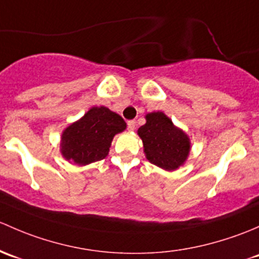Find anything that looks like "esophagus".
<instances>
[{
  "instance_id": "1",
  "label": "esophagus",
  "mask_w": 259,
  "mask_h": 259,
  "mask_svg": "<svg viewBox=\"0 0 259 259\" xmlns=\"http://www.w3.org/2000/svg\"><path fill=\"white\" fill-rule=\"evenodd\" d=\"M127 127H128L130 131H135L136 130V122L135 121H128V122H127Z\"/></svg>"
}]
</instances>
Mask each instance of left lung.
<instances>
[{
  "label": "left lung",
  "instance_id": "left-lung-1",
  "mask_svg": "<svg viewBox=\"0 0 259 259\" xmlns=\"http://www.w3.org/2000/svg\"><path fill=\"white\" fill-rule=\"evenodd\" d=\"M146 158L166 170H175L187 159L191 149L188 136L176 127L163 112L146 114V124L137 131Z\"/></svg>",
  "mask_w": 259,
  "mask_h": 259
}]
</instances>
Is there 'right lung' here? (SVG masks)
I'll return each mask as SVG.
<instances>
[{
  "mask_svg": "<svg viewBox=\"0 0 259 259\" xmlns=\"http://www.w3.org/2000/svg\"><path fill=\"white\" fill-rule=\"evenodd\" d=\"M126 130V122L107 107H92L70 124L61 137V153L78 166L106 158L114 136Z\"/></svg>",
  "mask_w": 259,
  "mask_h": 259,
  "instance_id": "1",
  "label": "right lung"
}]
</instances>
